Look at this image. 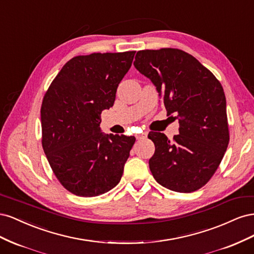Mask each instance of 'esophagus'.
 <instances>
[{
	"label": "esophagus",
	"mask_w": 254,
	"mask_h": 254,
	"mask_svg": "<svg viewBox=\"0 0 254 254\" xmlns=\"http://www.w3.org/2000/svg\"><path fill=\"white\" fill-rule=\"evenodd\" d=\"M136 140H142V139H145L146 136H147V132H144L142 134H136Z\"/></svg>",
	"instance_id": "esophagus-1"
}]
</instances>
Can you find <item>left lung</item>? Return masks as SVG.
Returning a JSON list of instances; mask_svg holds the SVG:
<instances>
[{"label": "left lung", "mask_w": 254, "mask_h": 254, "mask_svg": "<svg viewBox=\"0 0 254 254\" xmlns=\"http://www.w3.org/2000/svg\"><path fill=\"white\" fill-rule=\"evenodd\" d=\"M162 97L167 115L179 121V134H148L155 144L149 159L153 178L179 193L202 188L216 172L229 144L224 89L190 54L178 49L139 51L133 63Z\"/></svg>", "instance_id": "obj_1"}]
</instances>
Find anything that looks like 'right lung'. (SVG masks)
I'll return each mask as SVG.
<instances>
[{
  "instance_id": "1",
  "label": "right lung",
  "mask_w": 254,
  "mask_h": 254,
  "mask_svg": "<svg viewBox=\"0 0 254 254\" xmlns=\"http://www.w3.org/2000/svg\"><path fill=\"white\" fill-rule=\"evenodd\" d=\"M134 54L76 56L63 66L43 97L42 147L59 182L76 196L102 195L122 178L135 137L104 134L99 118L113 106Z\"/></svg>"
}]
</instances>
